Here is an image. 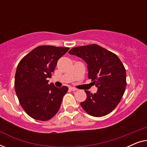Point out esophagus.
Instances as JSON below:
<instances>
[{"mask_svg":"<svg viewBox=\"0 0 147 147\" xmlns=\"http://www.w3.org/2000/svg\"><path fill=\"white\" fill-rule=\"evenodd\" d=\"M69 89L71 90V91H76V90H77V89H76V88H73V87H69Z\"/></svg>","mask_w":147,"mask_h":147,"instance_id":"obj_1","label":"esophagus"}]
</instances>
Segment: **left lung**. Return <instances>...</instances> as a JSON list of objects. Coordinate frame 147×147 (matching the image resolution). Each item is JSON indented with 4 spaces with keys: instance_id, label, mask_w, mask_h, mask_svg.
<instances>
[{
    "instance_id": "1",
    "label": "left lung",
    "mask_w": 147,
    "mask_h": 147,
    "mask_svg": "<svg viewBox=\"0 0 147 147\" xmlns=\"http://www.w3.org/2000/svg\"><path fill=\"white\" fill-rule=\"evenodd\" d=\"M88 64V78L98 87L96 94L86 90L87 98L82 108L95 117L107 115L115 109L126 86L125 67L116 54L96 44L76 47L69 51Z\"/></svg>"
}]
</instances>
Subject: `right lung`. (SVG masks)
I'll use <instances>...</instances> for the list:
<instances>
[{
    "label": "right lung",
    "mask_w": 147,
    "mask_h": 147,
    "mask_svg": "<svg viewBox=\"0 0 147 147\" xmlns=\"http://www.w3.org/2000/svg\"><path fill=\"white\" fill-rule=\"evenodd\" d=\"M69 47L41 45L27 54L18 64L15 78V89L21 105L29 116L46 121L57 114L68 88H57L48 84V78L58 59Z\"/></svg>",
    "instance_id": "right-lung-1"
}]
</instances>
